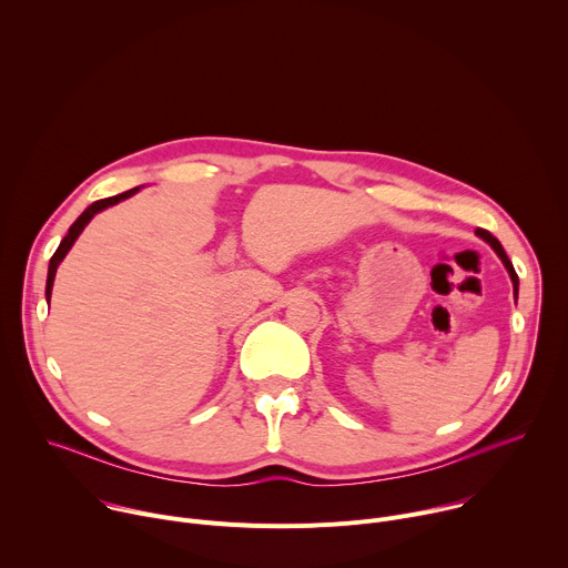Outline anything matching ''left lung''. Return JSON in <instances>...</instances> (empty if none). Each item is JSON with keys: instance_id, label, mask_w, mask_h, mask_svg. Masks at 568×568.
I'll return each mask as SVG.
<instances>
[{"instance_id": "left-lung-1", "label": "left lung", "mask_w": 568, "mask_h": 568, "mask_svg": "<svg viewBox=\"0 0 568 568\" xmlns=\"http://www.w3.org/2000/svg\"><path fill=\"white\" fill-rule=\"evenodd\" d=\"M480 240H485L488 242V245L497 252V256L501 258V263H504V267L508 270V274H510V281H513V287H515V301H517V294H519V278H517V272H515V267H513V263H510V258L506 256V252H504V247H501V242L490 233V231H485V229H476L474 231Z\"/></svg>"}]
</instances>
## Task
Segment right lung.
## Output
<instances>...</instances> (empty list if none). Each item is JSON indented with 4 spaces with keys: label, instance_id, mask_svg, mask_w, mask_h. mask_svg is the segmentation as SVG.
I'll use <instances>...</instances> for the list:
<instances>
[{
    "label": "right lung",
    "instance_id": "add662e5",
    "mask_svg": "<svg viewBox=\"0 0 568 568\" xmlns=\"http://www.w3.org/2000/svg\"><path fill=\"white\" fill-rule=\"evenodd\" d=\"M139 189H141V186L130 189V191H125V193H121V195H114V197H108V200H99V202L90 204L83 213L78 215V220L69 226L67 235H64V237H62V242H60V247L55 250V254H53V256H51V261H49V274H47V301H51V290H53V278H55L58 265H60V263H62V258L69 254V250L73 247V242L78 240V235H80V233H83V229L90 224V220H92L97 213L105 211L108 206H114V204H119V202H123V200L132 197L134 193H139Z\"/></svg>",
    "mask_w": 568,
    "mask_h": 568
}]
</instances>
